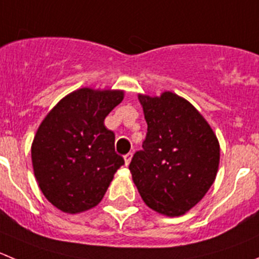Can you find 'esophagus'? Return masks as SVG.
<instances>
[{"label":"esophagus","mask_w":259,"mask_h":259,"mask_svg":"<svg viewBox=\"0 0 259 259\" xmlns=\"http://www.w3.org/2000/svg\"><path fill=\"white\" fill-rule=\"evenodd\" d=\"M124 162H125V165H128L130 164V162H131V159H132V152H128V154H125L124 156Z\"/></svg>","instance_id":"34e87169"}]
</instances>
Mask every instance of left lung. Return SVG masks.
<instances>
[{
	"label": "left lung",
	"instance_id": "left-lung-1",
	"mask_svg": "<svg viewBox=\"0 0 259 259\" xmlns=\"http://www.w3.org/2000/svg\"><path fill=\"white\" fill-rule=\"evenodd\" d=\"M139 100L147 132L142 150L130 162L132 179L149 207L181 216L212 186L220 161L219 141L198 110L177 94L140 95Z\"/></svg>",
	"mask_w": 259,
	"mask_h": 259
}]
</instances>
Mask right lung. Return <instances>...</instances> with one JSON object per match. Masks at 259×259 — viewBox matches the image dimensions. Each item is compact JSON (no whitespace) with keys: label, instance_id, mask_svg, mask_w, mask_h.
I'll return each mask as SVG.
<instances>
[{"label":"right lung","instance_id":"add662e5","mask_svg":"<svg viewBox=\"0 0 259 259\" xmlns=\"http://www.w3.org/2000/svg\"><path fill=\"white\" fill-rule=\"evenodd\" d=\"M123 91L83 88L63 98L39 125L31 146L35 178L46 198L67 213L102 201L124 160L104 125Z\"/></svg>","mask_w":259,"mask_h":259}]
</instances>
